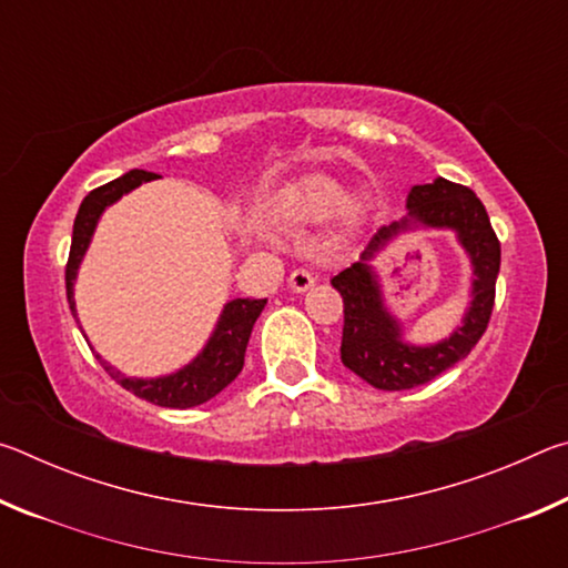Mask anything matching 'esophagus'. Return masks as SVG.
I'll return each instance as SVG.
<instances>
[{
  "label": "esophagus",
  "mask_w": 568,
  "mask_h": 568,
  "mask_svg": "<svg viewBox=\"0 0 568 568\" xmlns=\"http://www.w3.org/2000/svg\"><path fill=\"white\" fill-rule=\"evenodd\" d=\"M313 283H315V277H313V273H307L305 267H297V271H293L291 277H287V285H291L293 293H305L307 287H313Z\"/></svg>",
  "instance_id": "1"
}]
</instances>
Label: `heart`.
Masks as SVG:
<instances>
[{"label": "heart", "mask_w": 568, "mask_h": 568, "mask_svg": "<svg viewBox=\"0 0 568 568\" xmlns=\"http://www.w3.org/2000/svg\"><path fill=\"white\" fill-rule=\"evenodd\" d=\"M341 210V225L353 230L361 223L363 207L358 200H348V192L341 182L328 178L307 180L305 185L295 192L291 203L283 207V217L295 225H321L331 220Z\"/></svg>", "instance_id": "obj_1"}]
</instances>
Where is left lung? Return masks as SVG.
Segmentation results:
<instances>
[{"mask_svg":"<svg viewBox=\"0 0 568 568\" xmlns=\"http://www.w3.org/2000/svg\"><path fill=\"white\" fill-rule=\"evenodd\" d=\"M408 215L383 225L358 257L333 277L343 295L341 361L355 376L378 390H408L434 381L450 365L464 361L486 333L494 311L501 245L491 220L474 190L444 178L413 185L406 200ZM450 229L471 261V303L448 339L428 346L405 341L402 324L389 313L372 261L393 239L410 229Z\"/></svg>","mask_w":568,"mask_h":568,"instance_id":"obj_1","label":"left lung"}]
</instances>
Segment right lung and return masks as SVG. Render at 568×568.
Wrapping results in <instances>:
<instances>
[{"label": "right lung", "mask_w": 568, "mask_h": 568, "mask_svg": "<svg viewBox=\"0 0 568 568\" xmlns=\"http://www.w3.org/2000/svg\"><path fill=\"white\" fill-rule=\"evenodd\" d=\"M158 178L160 175H155V172L130 170L124 172L122 178L108 182V185L92 190L90 195L82 200V205L77 210V217H74L70 261H67V273H64L67 301H70V311L74 318H77V307H74L77 271H80V265L84 261V253H88L102 213L110 205L118 203L122 195H128V192H132L134 187H140L142 182H150ZM265 303L267 301H250V297H235V301H227L223 305V311H220V318L215 323L213 333H210L207 343L203 345V351L175 373H168V376L132 378V376H124L122 371L114 368V365H110L108 361H102L100 353L98 358L102 363V368L108 371L122 388H128L142 400H150L162 408L200 406V403L215 398L220 390L227 388L230 383L237 378V373L243 371L250 333H253V325L257 321V315L263 313Z\"/></svg>", "instance_id": "right-lung-1"}]
</instances>
